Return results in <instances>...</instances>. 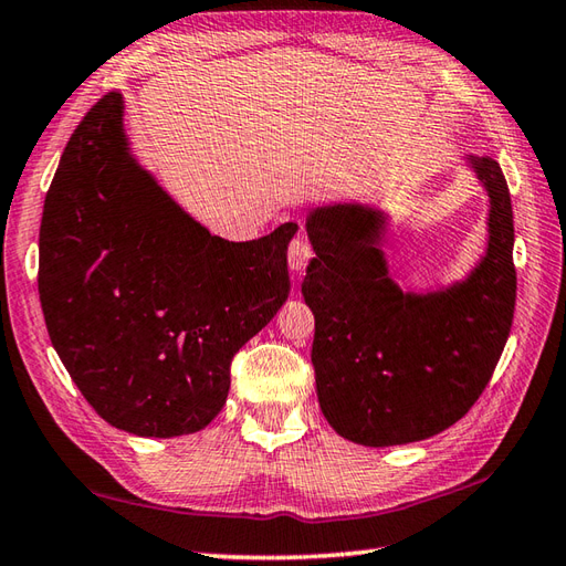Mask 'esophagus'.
<instances>
[{
    "mask_svg": "<svg viewBox=\"0 0 566 566\" xmlns=\"http://www.w3.org/2000/svg\"><path fill=\"white\" fill-rule=\"evenodd\" d=\"M312 259V244L307 238H293L291 247H287V264L293 271H305Z\"/></svg>",
    "mask_w": 566,
    "mask_h": 566,
    "instance_id": "esophagus-1",
    "label": "esophagus"
}]
</instances>
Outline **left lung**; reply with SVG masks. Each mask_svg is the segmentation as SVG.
Masks as SVG:
<instances>
[{"instance_id":"8db88e82","label":"left lung","mask_w":566,"mask_h":566,"mask_svg":"<svg viewBox=\"0 0 566 566\" xmlns=\"http://www.w3.org/2000/svg\"><path fill=\"white\" fill-rule=\"evenodd\" d=\"M490 191V247L471 279L403 295L379 252L381 216L326 206L307 218L314 254L302 295L314 314L316 396L334 430L365 447L418 442L485 391L514 322V211L497 160L473 158Z\"/></svg>"}]
</instances>
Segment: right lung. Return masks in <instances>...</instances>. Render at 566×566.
Segmentation results:
<instances>
[{
	"instance_id": "right-lung-1",
	"label": "right lung",
	"mask_w": 566,
	"mask_h": 566,
	"mask_svg": "<svg viewBox=\"0 0 566 566\" xmlns=\"http://www.w3.org/2000/svg\"><path fill=\"white\" fill-rule=\"evenodd\" d=\"M295 230L211 235L129 158L122 95H103L52 177L38 264L52 346L98 416L139 437L203 430L232 357L287 300Z\"/></svg>"
}]
</instances>
